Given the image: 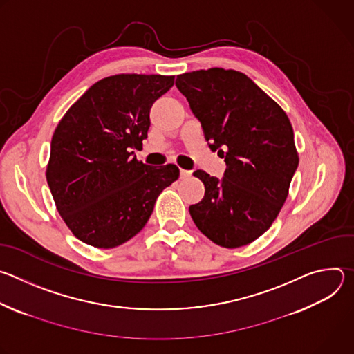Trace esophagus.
<instances>
[{
    "label": "esophagus",
    "instance_id": "obj_1",
    "mask_svg": "<svg viewBox=\"0 0 354 354\" xmlns=\"http://www.w3.org/2000/svg\"><path fill=\"white\" fill-rule=\"evenodd\" d=\"M192 176V172L190 171H186V169H180V178L182 179H187Z\"/></svg>",
    "mask_w": 354,
    "mask_h": 354
}]
</instances>
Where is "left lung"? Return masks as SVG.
I'll use <instances>...</instances> for the list:
<instances>
[{"label": "left lung", "mask_w": 354, "mask_h": 354, "mask_svg": "<svg viewBox=\"0 0 354 354\" xmlns=\"http://www.w3.org/2000/svg\"><path fill=\"white\" fill-rule=\"evenodd\" d=\"M212 149L227 169L218 180L193 172L205 197L189 207L196 227L214 243L234 249L265 234L277 218L298 167L286 112L254 81L235 70L209 68L176 78Z\"/></svg>", "instance_id": "obj_1"}]
</instances>
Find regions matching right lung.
Masks as SVG:
<instances>
[{
  "mask_svg": "<svg viewBox=\"0 0 354 354\" xmlns=\"http://www.w3.org/2000/svg\"><path fill=\"white\" fill-rule=\"evenodd\" d=\"M175 75L118 74L95 82L59 122L46 179L57 212L80 241L116 248L147 224L161 192L179 178L174 164L136 158L149 109Z\"/></svg>",
  "mask_w": 354,
  "mask_h": 354,
  "instance_id": "obj_1",
  "label": "right lung"
}]
</instances>
